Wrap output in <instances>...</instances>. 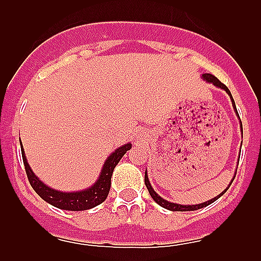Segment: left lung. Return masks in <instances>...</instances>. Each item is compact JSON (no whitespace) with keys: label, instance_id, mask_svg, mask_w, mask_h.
<instances>
[{"label":"left lung","instance_id":"8db88e82","mask_svg":"<svg viewBox=\"0 0 261 261\" xmlns=\"http://www.w3.org/2000/svg\"><path fill=\"white\" fill-rule=\"evenodd\" d=\"M202 78H203V80L206 81V82H208V83H212L213 86L218 87V88H221V89H223V91L227 92V94H228V96H230L231 101H232L233 109H235L236 114H238V110H236V106H235V101H233L232 94H231V92L228 91L227 87H226L223 83H221V82L218 81L217 78L215 77V75L210 74V73H206V74H203V75H202ZM238 116H239V114H238ZM240 122H241V121H240ZM241 131H243V123H241ZM236 172H238V169H236ZM235 175H236V173H235ZM235 175H233V178H232V180H231V183H232L233 179H235ZM231 183L228 184V187L231 186ZM145 186H146L147 191H149L150 196H151V198L154 199V201L156 202V203L159 204V206L164 207V208L169 210V211H180V212H184V211H196V210H199V208H203V207H207V206H208V204H211L215 201H217V199L220 198V197L222 196V194L225 193V192L228 189V187H227V188H226L225 191L222 192V193L218 194L217 197H215V198L210 199V201H207V202H203V203H201V204H192V206H183V204H178V203H173V202H169V201H165L164 198H162V197H160V196H158V193L154 191V189H152L151 184H150L146 172H145Z\"/></svg>","mask_w":261,"mask_h":261}]
</instances>
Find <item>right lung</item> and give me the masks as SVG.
<instances>
[{"mask_svg":"<svg viewBox=\"0 0 261 261\" xmlns=\"http://www.w3.org/2000/svg\"><path fill=\"white\" fill-rule=\"evenodd\" d=\"M131 149V144H125L118 149H116L105 162L103 168L101 170L99 178L96 183L88 189L80 192H60L50 188L39 179L34 172L31 170L30 165L28 164L25 152L21 147V154H22L23 165H25V172L28 175V179L30 181L34 191L41 197L45 202L57 207L60 210H67V211H86V210L93 208V207L101 204L109 196L110 188H111V177L116 165L121 160V158L126 154L127 150Z\"/></svg>","mask_w":261,"mask_h":261,"instance_id":"right-lung-1","label":"right lung"}]
</instances>
